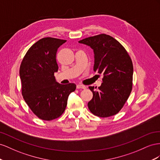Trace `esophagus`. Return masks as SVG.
<instances>
[{
    "mask_svg": "<svg viewBox=\"0 0 160 160\" xmlns=\"http://www.w3.org/2000/svg\"><path fill=\"white\" fill-rule=\"evenodd\" d=\"M76 88H77L78 89H80V88H82V89H85L86 87V86L82 85V84H78V85L76 86Z\"/></svg>",
    "mask_w": 160,
    "mask_h": 160,
    "instance_id": "obj_1",
    "label": "esophagus"
}]
</instances>
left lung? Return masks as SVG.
I'll return each instance as SVG.
<instances>
[{
  "label": "left lung",
  "mask_w": 160,
  "mask_h": 160,
  "mask_svg": "<svg viewBox=\"0 0 160 160\" xmlns=\"http://www.w3.org/2000/svg\"><path fill=\"white\" fill-rule=\"evenodd\" d=\"M79 43L93 49L94 71L104 76L97 90L89 86L93 94L88 103L89 110L100 117L116 115L124 106L133 87V66L129 53L117 40L106 34L85 38Z\"/></svg>",
  "instance_id": "left-lung-1"
}]
</instances>
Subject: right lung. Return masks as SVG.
Instances as JSON below:
<instances>
[{"label": "right lung", "instance_id": "1", "mask_svg": "<svg viewBox=\"0 0 160 160\" xmlns=\"http://www.w3.org/2000/svg\"><path fill=\"white\" fill-rule=\"evenodd\" d=\"M66 40L44 38L27 52L20 66L21 92L31 111L44 121L60 117L64 112L69 94L76 90L74 83L57 82L58 49Z\"/></svg>", "mask_w": 160, "mask_h": 160}]
</instances>
